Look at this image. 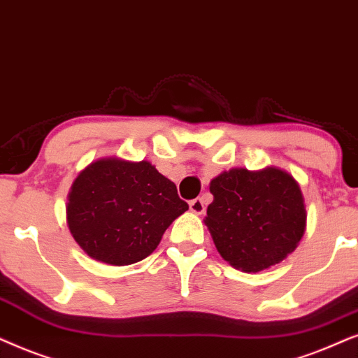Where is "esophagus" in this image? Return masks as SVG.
<instances>
[{
  "instance_id": "1",
  "label": "esophagus",
  "mask_w": 358,
  "mask_h": 358,
  "mask_svg": "<svg viewBox=\"0 0 358 358\" xmlns=\"http://www.w3.org/2000/svg\"><path fill=\"white\" fill-rule=\"evenodd\" d=\"M189 209H192V213L194 214H203L204 213V201L201 198H194L189 201Z\"/></svg>"
}]
</instances>
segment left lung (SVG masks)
<instances>
[{
  "mask_svg": "<svg viewBox=\"0 0 358 358\" xmlns=\"http://www.w3.org/2000/svg\"><path fill=\"white\" fill-rule=\"evenodd\" d=\"M204 219L214 245L234 268L255 273L296 249L306 208L296 180L285 170L232 169L211 180Z\"/></svg>",
  "mask_w": 358,
  "mask_h": 358,
  "instance_id": "1",
  "label": "left lung"
}]
</instances>
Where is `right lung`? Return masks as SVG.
Wrapping results in <instances>:
<instances>
[{"label":"right lung","mask_w":358,"mask_h":358,"mask_svg":"<svg viewBox=\"0 0 358 358\" xmlns=\"http://www.w3.org/2000/svg\"><path fill=\"white\" fill-rule=\"evenodd\" d=\"M187 209L175 183L150 162L111 157L93 162L76 176L66 224L92 259L121 266L149 257L166 227Z\"/></svg>","instance_id":"add662e5"}]
</instances>
